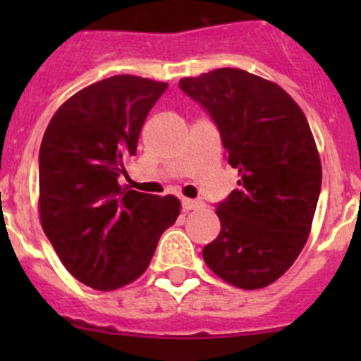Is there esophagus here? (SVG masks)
Segmentation results:
<instances>
[{
  "label": "esophagus",
  "instance_id": "34e87169",
  "mask_svg": "<svg viewBox=\"0 0 361 361\" xmlns=\"http://www.w3.org/2000/svg\"><path fill=\"white\" fill-rule=\"evenodd\" d=\"M201 206H202V202L201 201H194V199H183V201H181V207H183L185 211L199 209Z\"/></svg>",
  "mask_w": 361,
  "mask_h": 361
}]
</instances>
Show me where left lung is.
<instances>
[{"label":"left lung","mask_w":361,"mask_h":361,"mask_svg":"<svg viewBox=\"0 0 361 361\" xmlns=\"http://www.w3.org/2000/svg\"><path fill=\"white\" fill-rule=\"evenodd\" d=\"M180 89L216 126L239 188L216 204L221 231L207 267L231 285L274 283L298 257L322 190V164L298 104L279 85L235 68L181 78Z\"/></svg>","instance_id":"obj_1"}]
</instances>
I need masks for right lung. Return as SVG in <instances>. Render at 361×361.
<instances>
[{
	"label": "right lung",
	"mask_w": 361,
	"mask_h": 361,
	"mask_svg": "<svg viewBox=\"0 0 361 361\" xmlns=\"http://www.w3.org/2000/svg\"><path fill=\"white\" fill-rule=\"evenodd\" d=\"M167 83L116 75L69 97L39 147V218L64 267L94 290L140 278L176 221L173 195L122 188L147 115Z\"/></svg>",
	"instance_id": "1"
}]
</instances>
